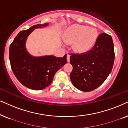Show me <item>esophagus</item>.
Here are the masks:
<instances>
[{
	"instance_id": "34e87169",
	"label": "esophagus",
	"mask_w": 128,
	"mask_h": 128,
	"mask_svg": "<svg viewBox=\"0 0 128 128\" xmlns=\"http://www.w3.org/2000/svg\"><path fill=\"white\" fill-rule=\"evenodd\" d=\"M67 60L68 62H70V55L68 54L67 55Z\"/></svg>"
}]
</instances>
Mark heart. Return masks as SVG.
Returning <instances> with one entry per match:
<instances>
[{"label": "heart", "instance_id": "1", "mask_svg": "<svg viewBox=\"0 0 128 128\" xmlns=\"http://www.w3.org/2000/svg\"><path fill=\"white\" fill-rule=\"evenodd\" d=\"M98 37L96 29L80 25H74L66 32L64 40L67 44H74L77 52H86L93 47Z\"/></svg>", "mask_w": 128, "mask_h": 128}]
</instances>
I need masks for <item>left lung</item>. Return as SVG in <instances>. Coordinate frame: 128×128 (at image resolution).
Wrapping results in <instances>:
<instances>
[{"instance_id":"obj_1","label":"left lung","mask_w":128,"mask_h":128,"mask_svg":"<svg viewBox=\"0 0 128 128\" xmlns=\"http://www.w3.org/2000/svg\"><path fill=\"white\" fill-rule=\"evenodd\" d=\"M70 54L72 84L83 92L92 91L99 87L112 72L114 60L112 38L106 33L100 34L89 51Z\"/></svg>"}]
</instances>
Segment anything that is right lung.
<instances>
[{
	"mask_svg": "<svg viewBox=\"0 0 128 128\" xmlns=\"http://www.w3.org/2000/svg\"><path fill=\"white\" fill-rule=\"evenodd\" d=\"M47 25L38 24L21 30L9 48V60L14 76L22 84L32 90H42L50 86L56 72L67 62L66 54L61 58L52 56L34 57L26 50L25 44L28 35L34 29Z\"/></svg>",
	"mask_w": 128,
	"mask_h": 128,
	"instance_id": "right-lung-1",
	"label": "right lung"
}]
</instances>
